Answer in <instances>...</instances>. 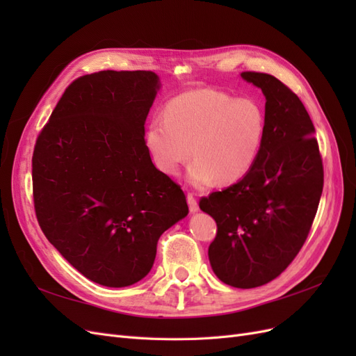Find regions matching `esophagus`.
Returning <instances> with one entry per match:
<instances>
[{
    "instance_id": "obj_1",
    "label": "esophagus",
    "mask_w": 356,
    "mask_h": 356,
    "mask_svg": "<svg viewBox=\"0 0 356 356\" xmlns=\"http://www.w3.org/2000/svg\"><path fill=\"white\" fill-rule=\"evenodd\" d=\"M187 202H188L190 212H197L199 211L197 200H196V197H195V195H193V193H188V195H187Z\"/></svg>"
}]
</instances>
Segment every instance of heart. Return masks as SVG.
Segmentation results:
<instances>
[{"mask_svg":"<svg viewBox=\"0 0 356 356\" xmlns=\"http://www.w3.org/2000/svg\"><path fill=\"white\" fill-rule=\"evenodd\" d=\"M264 131V113L254 99L200 89L169 101L165 118L149 122L145 144L154 165L168 175L178 174L193 149L191 184L207 187L217 179L233 184L252 169Z\"/></svg>","mask_w":356,"mask_h":356,"instance_id":"b5f03b06","label":"heart"}]
</instances>
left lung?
Returning <instances> with one entry per match:
<instances>
[{"label": "left lung", "mask_w": 356, "mask_h": 356, "mask_svg": "<svg viewBox=\"0 0 356 356\" xmlns=\"http://www.w3.org/2000/svg\"><path fill=\"white\" fill-rule=\"evenodd\" d=\"M242 79L266 96V131L252 169L199 207L217 222L208 255L213 273L234 288L273 281L306 242L324 187L315 127L298 96L270 74Z\"/></svg>", "instance_id": "8db88e82"}]
</instances>
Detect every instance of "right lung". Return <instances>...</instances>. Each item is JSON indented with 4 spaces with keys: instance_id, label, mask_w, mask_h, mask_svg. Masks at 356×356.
<instances>
[{
    "instance_id": "obj_1",
    "label": "right lung",
    "mask_w": 356,
    "mask_h": 356,
    "mask_svg": "<svg viewBox=\"0 0 356 356\" xmlns=\"http://www.w3.org/2000/svg\"><path fill=\"white\" fill-rule=\"evenodd\" d=\"M152 71L81 75L63 92L32 154L40 227L90 281L129 286L152 270L163 232L188 213L184 191L152 161Z\"/></svg>"
}]
</instances>
